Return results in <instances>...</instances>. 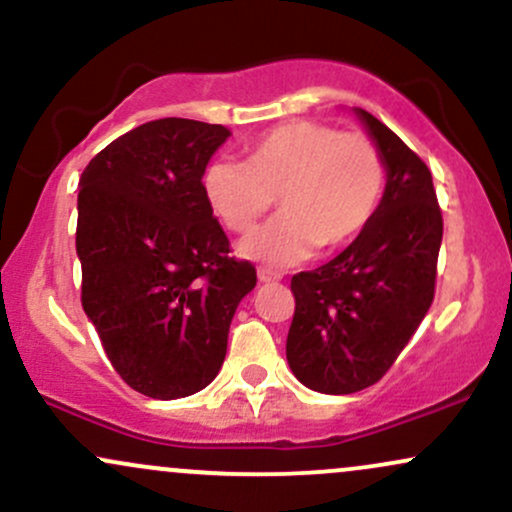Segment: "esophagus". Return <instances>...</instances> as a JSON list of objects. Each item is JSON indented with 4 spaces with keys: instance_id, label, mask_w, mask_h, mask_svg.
Wrapping results in <instances>:
<instances>
[{
    "instance_id": "esophagus-1",
    "label": "esophagus",
    "mask_w": 512,
    "mask_h": 512,
    "mask_svg": "<svg viewBox=\"0 0 512 512\" xmlns=\"http://www.w3.org/2000/svg\"><path fill=\"white\" fill-rule=\"evenodd\" d=\"M257 279H260L262 284H274V281H281V279H284V274H281V272H274V269L260 267V269H257Z\"/></svg>"
}]
</instances>
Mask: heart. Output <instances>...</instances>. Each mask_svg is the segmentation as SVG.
<instances>
[{
	"mask_svg": "<svg viewBox=\"0 0 512 512\" xmlns=\"http://www.w3.org/2000/svg\"><path fill=\"white\" fill-rule=\"evenodd\" d=\"M385 158L363 132L291 120L264 132L248 158H214L202 175L211 211L233 233H248L279 195L281 214L240 240L245 260L291 267L342 248L368 226L385 192Z\"/></svg>",
	"mask_w": 512,
	"mask_h": 512,
	"instance_id": "b5f03b06",
	"label": "heart"
}]
</instances>
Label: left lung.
Returning <instances> with one entry per match:
<instances>
[{
	"instance_id": "left-lung-1",
	"label": "left lung",
	"mask_w": 512,
	"mask_h": 512,
	"mask_svg": "<svg viewBox=\"0 0 512 512\" xmlns=\"http://www.w3.org/2000/svg\"><path fill=\"white\" fill-rule=\"evenodd\" d=\"M354 113L385 158V195L349 248L291 279L286 358L325 395L366 390L397 361L433 303L443 240L431 170L378 117Z\"/></svg>"
}]
</instances>
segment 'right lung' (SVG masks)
<instances>
[{"label":"right lung","mask_w":512,"mask_h":512,"mask_svg":"<svg viewBox=\"0 0 512 512\" xmlns=\"http://www.w3.org/2000/svg\"><path fill=\"white\" fill-rule=\"evenodd\" d=\"M228 137L223 125L163 117L81 173V305L117 375L146 397L195 395L216 378L238 303L257 284L248 260L228 257L202 190Z\"/></svg>","instance_id":"right-lung-1"}]
</instances>
